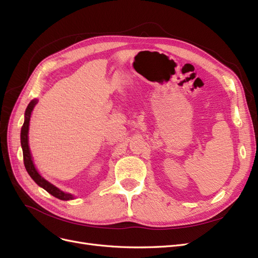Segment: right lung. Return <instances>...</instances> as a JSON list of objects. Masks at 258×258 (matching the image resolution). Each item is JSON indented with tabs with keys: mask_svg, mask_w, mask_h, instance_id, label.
I'll return each mask as SVG.
<instances>
[{
	"mask_svg": "<svg viewBox=\"0 0 258 258\" xmlns=\"http://www.w3.org/2000/svg\"><path fill=\"white\" fill-rule=\"evenodd\" d=\"M35 104H36V100L31 101V102L29 103L27 110H26V114H25V122H23L22 128H21V147H22L23 162H25V167L28 171L29 175L33 178V181L38 186L43 187L46 191H48L50 195H52L53 197H56L60 200L73 199V196L71 194H66L63 191H61L60 189L57 188V187H54L52 184H50L49 182L46 181V179H44L40 174H38V172L33 165L32 157H31L29 145H28V131H29V121H30L31 113H32Z\"/></svg>",
	"mask_w": 258,
	"mask_h": 258,
	"instance_id": "1",
	"label": "right lung"
}]
</instances>
